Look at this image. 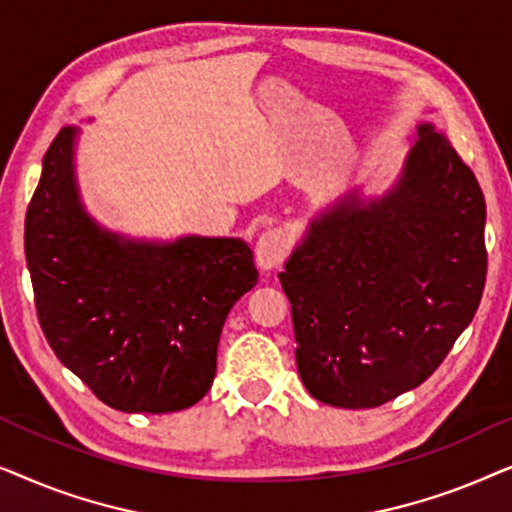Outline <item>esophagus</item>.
I'll return each instance as SVG.
<instances>
[{
	"instance_id": "1",
	"label": "esophagus",
	"mask_w": 512,
	"mask_h": 512,
	"mask_svg": "<svg viewBox=\"0 0 512 512\" xmlns=\"http://www.w3.org/2000/svg\"><path fill=\"white\" fill-rule=\"evenodd\" d=\"M289 256V237H286L284 230H265V233L258 237L256 244V263L258 268L270 272L277 270L279 265L286 261Z\"/></svg>"
}]
</instances>
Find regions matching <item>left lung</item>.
<instances>
[{
  "label": "left lung",
  "instance_id": "obj_1",
  "mask_svg": "<svg viewBox=\"0 0 512 512\" xmlns=\"http://www.w3.org/2000/svg\"><path fill=\"white\" fill-rule=\"evenodd\" d=\"M417 137L394 191L328 209L279 272L300 380L335 408H375L429 380L485 289L478 179L433 125Z\"/></svg>",
  "mask_w": 512,
  "mask_h": 512
}]
</instances>
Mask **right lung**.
Masks as SVG:
<instances>
[{"label":"right lung","mask_w":512,"mask_h":512,"mask_svg":"<svg viewBox=\"0 0 512 512\" xmlns=\"http://www.w3.org/2000/svg\"><path fill=\"white\" fill-rule=\"evenodd\" d=\"M62 128L25 216L34 307L55 356L109 408L177 412L207 394L230 307L256 284L242 240L125 242L83 212Z\"/></svg>","instance_id":"1"}]
</instances>
